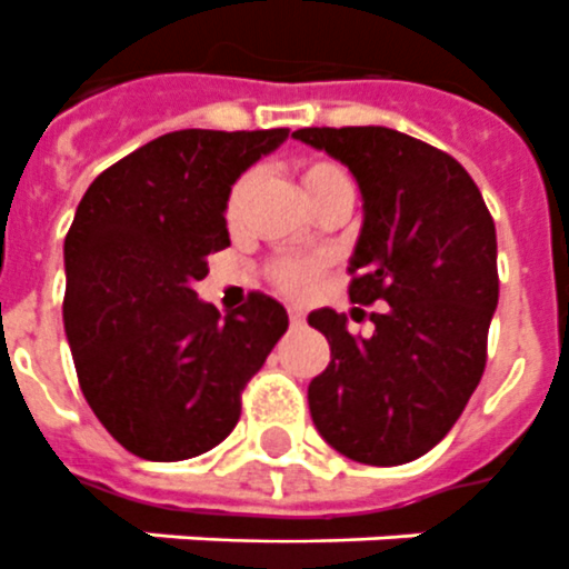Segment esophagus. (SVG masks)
Listing matches in <instances>:
<instances>
[{"mask_svg": "<svg viewBox=\"0 0 569 569\" xmlns=\"http://www.w3.org/2000/svg\"><path fill=\"white\" fill-rule=\"evenodd\" d=\"M288 317H290V326H302V322H306V313H302V308L297 306L288 308Z\"/></svg>", "mask_w": 569, "mask_h": 569, "instance_id": "obj_1", "label": "esophagus"}]
</instances>
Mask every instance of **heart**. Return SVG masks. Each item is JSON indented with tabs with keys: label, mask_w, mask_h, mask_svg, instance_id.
<instances>
[{
	"label": "heart",
	"mask_w": 569,
	"mask_h": 569,
	"mask_svg": "<svg viewBox=\"0 0 569 569\" xmlns=\"http://www.w3.org/2000/svg\"><path fill=\"white\" fill-rule=\"evenodd\" d=\"M252 181L256 176L247 172V176H240L238 184L231 188V197H229V208H234L243 202L247 197V190L252 188ZM299 181H302V188H306L308 199H311V206H317L322 197H329L331 190H340V188H352V181L343 170H340L338 163H329V161H311L306 163L302 170H299ZM317 270H320V263L313 261H284L279 263V270H276V281H279L284 290H293V293H302L313 284L317 279Z\"/></svg>",
	"instance_id": "obj_1"
}]
</instances>
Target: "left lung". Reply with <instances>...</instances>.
<instances>
[{"instance_id":"1","label":"left lung","mask_w":569,"mask_h":569,"mask_svg":"<svg viewBox=\"0 0 569 569\" xmlns=\"http://www.w3.org/2000/svg\"><path fill=\"white\" fill-rule=\"evenodd\" d=\"M293 138L349 167L361 231L349 299L372 306V335L317 308L329 367L308 385L322 440L372 467L408 465L456 426L479 388L499 302L497 229L476 181L452 156L385 126L299 129Z\"/></svg>"}]
</instances>
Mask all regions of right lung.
Here are the masks:
<instances>
[{
  "label": "right lung",
  "mask_w": 569,
  "mask_h": 569,
  "mask_svg": "<svg viewBox=\"0 0 569 569\" xmlns=\"http://www.w3.org/2000/svg\"><path fill=\"white\" fill-rule=\"evenodd\" d=\"M288 129H184L97 176L63 240V331L81 393L117 443L147 461L213 449L240 420V390L288 331L263 293L220 317L197 297L229 247L231 184Z\"/></svg>",
  "instance_id": "obj_1"
}]
</instances>
